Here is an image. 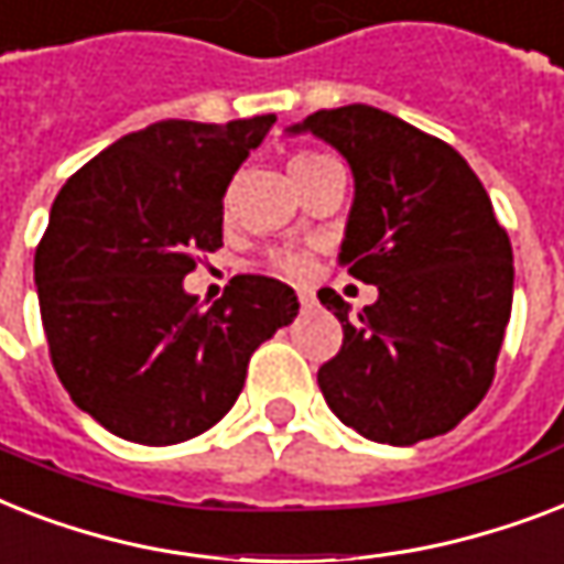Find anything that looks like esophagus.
I'll return each mask as SVG.
<instances>
[{"label": "esophagus", "instance_id": "obj_1", "mask_svg": "<svg viewBox=\"0 0 564 564\" xmlns=\"http://www.w3.org/2000/svg\"><path fill=\"white\" fill-rule=\"evenodd\" d=\"M296 300H300V305H303V308H311V303H314V294H311L308 288H300V291H296Z\"/></svg>", "mask_w": 564, "mask_h": 564}]
</instances>
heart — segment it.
<instances>
[{"instance_id":"heart-1","label":"heart","mask_w":564,"mask_h":564,"mask_svg":"<svg viewBox=\"0 0 564 564\" xmlns=\"http://www.w3.org/2000/svg\"><path fill=\"white\" fill-rule=\"evenodd\" d=\"M323 160H328V156L317 154V151H296V154L291 156V171L311 169V165H317V162H323ZM270 268L288 279L305 276L311 268V250H300V247L279 250V253L270 256Z\"/></svg>"}]
</instances>
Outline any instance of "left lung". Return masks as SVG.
Masks as SVG:
<instances>
[{
    "instance_id": "left-lung-1",
    "label": "left lung",
    "mask_w": 564,
    "mask_h": 564,
    "mask_svg": "<svg viewBox=\"0 0 564 564\" xmlns=\"http://www.w3.org/2000/svg\"><path fill=\"white\" fill-rule=\"evenodd\" d=\"M291 130L352 165L340 261L378 288L358 317L332 288L317 294L344 326L340 352L317 372L326 404L372 443L448 434L492 387L510 323L512 245L492 200L448 142L367 104Z\"/></svg>"
}]
</instances>
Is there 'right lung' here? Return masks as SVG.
<instances>
[{
    "instance_id": "obj_1",
    "label": "right lung",
    "mask_w": 564,
    "mask_h": 564,
    "mask_svg": "<svg viewBox=\"0 0 564 564\" xmlns=\"http://www.w3.org/2000/svg\"><path fill=\"white\" fill-rule=\"evenodd\" d=\"M276 116L165 119L128 133L57 192L34 253L52 367L110 434L174 445L236 404L250 355L294 323L279 279L241 273L200 308L183 279L224 247V192Z\"/></svg>"
}]
</instances>
